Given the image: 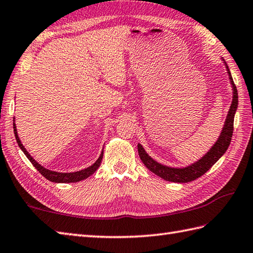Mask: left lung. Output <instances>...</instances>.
Masks as SVG:
<instances>
[{
	"label": "left lung",
	"mask_w": 253,
	"mask_h": 253,
	"mask_svg": "<svg viewBox=\"0 0 253 253\" xmlns=\"http://www.w3.org/2000/svg\"><path fill=\"white\" fill-rule=\"evenodd\" d=\"M225 66H226L228 76L230 79V84H232L233 87V101L232 104H230L228 114L226 117V121H225L221 135H219L217 141L214 143V146L209 150L208 153L204 154L196 163L187 166V168L175 169L158 163L157 161H154L151 157H149V154L146 152V150L142 148L140 143L138 144V153L142 161V163L147 166L148 169H150L152 173L158 175L164 180L173 182H188L195 180L199 178V177H201L203 174H206L228 149L229 143L232 141V136L234 131L235 113L238 107V93L226 63H225Z\"/></svg>",
	"instance_id": "1"
}]
</instances>
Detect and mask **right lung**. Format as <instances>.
<instances>
[{"label":"right lung","instance_id":"right-lung-1","mask_svg":"<svg viewBox=\"0 0 253 253\" xmlns=\"http://www.w3.org/2000/svg\"><path fill=\"white\" fill-rule=\"evenodd\" d=\"M14 121H15V118H14ZM13 126H14V133H15L16 141H17L19 148L21 149V151L25 153V155L27 158H28V160L32 163V165H34L38 170H39V173L43 177H45L47 180L53 181V182H77V181L88 178L89 176L92 175L94 171L98 169V168L101 164L102 158H103V151L101 152L100 157H99L98 160L95 161V163H93L92 165L89 166V168H87V169L78 170V171H74V173H58V171H54V170H50L47 169H44L43 166H41L39 163L37 162V161H35V159L32 158L31 155L28 153V151H27V150L25 149V147L23 146V143H21L20 140H19V137L17 135V129H16L15 123H13Z\"/></svg>","mask_w":253,"mask_h":253}]
</instances>
